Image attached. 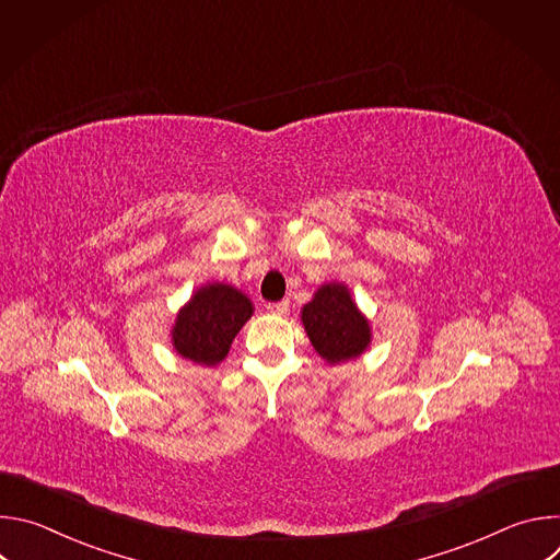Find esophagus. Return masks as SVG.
I'll return each instance as SVG.
<instances>
[{"mask_svg": "<svg viewBox=\"0 0 560 560\" xmlns=\"http://www.w3.org/2000/svg\"><path fill=\"white\" fill-rule=\"evenodd\" d=\"M288 310H290V301L288 299L285 301H277V303H268V312L270 314L283 316V314H288Z\"/></svg>", "mask_w": 560, "mask_h": 560, "instance_id": "esophagus-1", "label": "esophagus"}]
</instances>
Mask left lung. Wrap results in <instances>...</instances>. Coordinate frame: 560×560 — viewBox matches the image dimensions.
<instances>
[{
	"label": "left lung",
	"mask_w": 560,
	"mask_h": 560,
	"mask_svg": "<svg viewBox=\"0 0 560 560\" xmlns=\"http://www.w3.org/2000/svg\"><path fill=\"white\" fill-rule=\"evenodd\" d=\"M301 324L316 354L330 365L359 359L372 343L368 316L359 310L350 288L339 281L324 283L314 292L312 301L301 307Z\"/></svg>",
	"instance_id": "left-lung-1"
}]
</instances>
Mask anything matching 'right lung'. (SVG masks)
Returning <instances> with one entry per match:
<instances>
[{
	"label": "right lung",
	"mask_w": 560,
	"mask_h": 560,
	"mask_svg": "<svg viewBox=\"0 0 560 560\" xmlns=\"http://www.w3.org/2000/svg\"><path fill=\"white\" fill-rule=\"evenodd\" d=\"M253 312V301L238 288L223 281L203 283L177 312L171 330L173 350L186 361L212 368L228 357Z\"/></svg>",
	"instance_id": "obj_1"
}]
</instances>
